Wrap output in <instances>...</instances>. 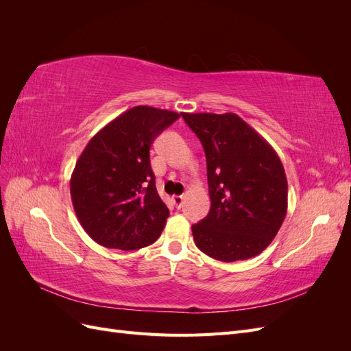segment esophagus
<instances>
[{
	"label": "esophagus",
	"instance_id": "1",
	"mask_svg": "<svg viewBox=\"0 0 351 351\" xmlns=\"http://www.w3.org/2000/svg\"><path fill=\"white\" fill-rule=\"evenodd\" d=\"M173 202H174V205L180 209L183 206V204H184V195H177V196H173Z\"/></svg>",
	"mask_w": 351,
	"mask_h": 351
}]
</instances>
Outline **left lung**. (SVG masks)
I'll list each match as a JSON object with an SVG mask.
<instances>
[{
	"label": "left lung",
	"instance_id": "1",
	"mask_svg": "<svg viewBox=\"0 0 351 351\" xmlns=\"http://www.w3.org/2000/svg\"><path fill=\"white\" fill-rule=\"evenodd\" d=\"M182 115L206 155L210 209L192 227L196 246L221 262L258 256L287 215L289 184L280 156L237 114Z\"/></svg>",
	"mask_w": 351,
	"mask_h": 351
}]
</instances>
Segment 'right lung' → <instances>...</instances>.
Here are the masks:
<instances>
[{"instance_id": "right-lung-1", "label": "right lung", "mask_w": 351, "mask_h": 351, "mask_svg": "<svg viewBox=\"0 0 351 351\" xmlns=\"http://www.w3.org/2000/svg\"><path fill=\"white\" fill-rule=\"evenodd\" d=\"M178 117L139 105L102 127L84 147L70 178V195L93 241L134 250L161 236L169 210L156 192L149 149Z\"/></svg>"}]
</instances>
